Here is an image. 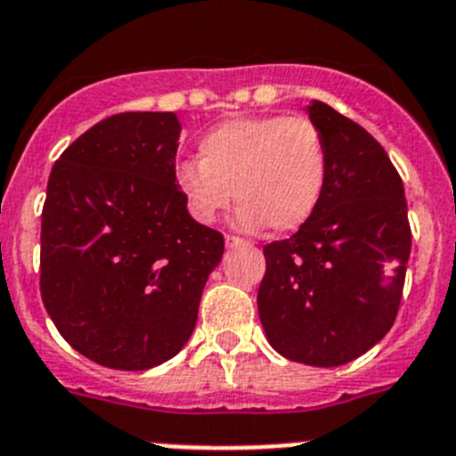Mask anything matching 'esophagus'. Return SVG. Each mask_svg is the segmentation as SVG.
Instances as JSON below:
<instances>
[{"instance_id": "esophagus-1", "label": "esophagus", "mask_w": 456, "mask_h": 456, "mask_svg": "<svg viewBox=\"0 0 456 456\" xmlns=\"http://www.w3.org/2000/svg\"><path fill=\"white\" fill-rule=\"evenodd\" d=\"M248 246V241L240 240V237H232V235H225V248H246Z\"/></svg>"}]
</instances>
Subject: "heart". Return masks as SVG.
<instances>
[{
    "mask_svg": "<svg viewBox=\"0 0 456 456\" xmlns=\"http://www.w3.org/2000/svg\"><path fill=\"white\" fill-rule=\"evenodd\" d=\"M328 181V146L307 117H240L199 142V160L181 162L176 185L200 224L240 203L237 225L273 232L303 228L319 208Z\"/></svg>",
    "mask_w": 456,
    "mask_h": 456,
    "instance_id": "obj_1",
    "label": "heart"
}]
</instances>
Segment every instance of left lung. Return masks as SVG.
I'll list each match as a JSON object with an SVG mask.
<instances>
[{"label":"left lung","mask_w":456,"mask_h":456,"mask_svg":"<svg viewBox=\"0 0 456 456\" xmlns=\"http://www.w3.org/2000/svg\"><path fill=\"white\" fill-rule=\"evenodd\" d=\"M328 146L312 219L265 246L257 312L269 344L310 366H341L389 332L411 253L407 200L378 140L323 102L305 108Z\"/></svg>","instance_id":"8db88e82"}]
</instances>
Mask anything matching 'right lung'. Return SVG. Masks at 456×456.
I'll list each match as a JSON object with an SVG mask.
<instances>
[{
	"mask_svg": "<svg viewBox=\"0 0 456 456\" xmlns=\"http://www.w3.org/2000/svg\"><path fill=\"white\" fill-rule=\"evenodd\" d=\"M176 112H122L58 158L40 235V294L62 339L97 364L146 370L194 332L224 237L176 185Z\"/></svg>",
	"mask_w": 456,
	"mask_h": 456,
	"instance_id": "1",
	"label": "right lung"
}]
</instances>
